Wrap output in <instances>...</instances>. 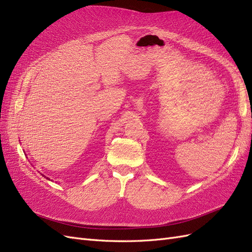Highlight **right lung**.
Segmentation results:
<instances>
[{"label": "right lung", "instance_id": "obj_1", "mask_svg": "<svg viewBox=\"0 0 252 252\" xmlns=\"http://www.w3.org/2000/svg\"><path fill=\"white\" fill-rule=\"evenodd\" d=\"M47 179H48V178H47Z\"/></svg>", "mask_w": 252, "mask_h": 252}]
</instances>
